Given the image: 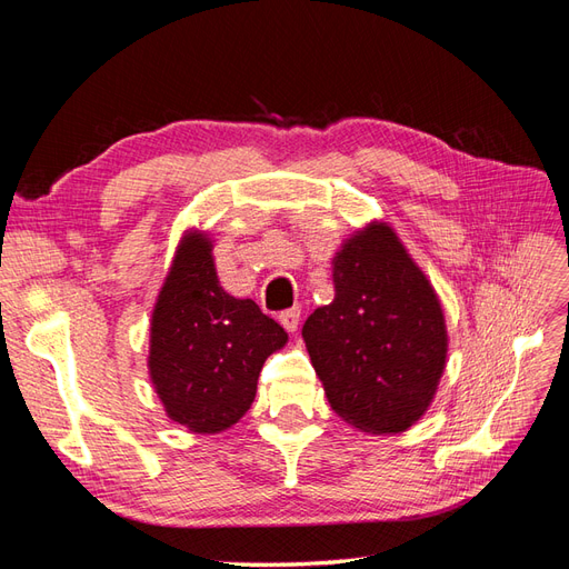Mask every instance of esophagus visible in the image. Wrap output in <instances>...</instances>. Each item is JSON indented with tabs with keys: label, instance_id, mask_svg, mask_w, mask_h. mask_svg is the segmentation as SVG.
Listing matches in <instances>:
<instances>
[{
	"label": "esophagus",
	"instance_id": "1",
	"mask_svg": "<svg viewBox=\"0 0 569 569\" xmlns=\"http://www.w3.org/2000/svg\"><path fill=\"white\" fill-rule=\"evenodd\" d=\"M299 320H301V308H299V306H295V308H287V311H282V313H280V325L284 327L287 332H297Z\"/></svg>",
	"mask_w": 569,
	"mask_h": 569
}]
</instances>
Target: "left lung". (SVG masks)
Here are the masks:
<instances>
[{"label": "left lung", "instance_id": "8db88e82", "mask_svg": "<svg viewBox=\"0 0 569 569\" xmlns=\"http://www.w3.org/2000/svg\"><path fill=\"white\" fill-rule=\"evenodd\" d=\"M332 282V303L301 330L327 401L363 432H403L432 403L446 366L435 289L385 222L341 247Z\"/></svg>", "mask_w": 569, "mask_h": 569}]
</instances>
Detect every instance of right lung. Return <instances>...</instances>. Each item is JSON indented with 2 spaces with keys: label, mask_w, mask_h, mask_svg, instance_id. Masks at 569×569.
Wrapping results in <instances>:
<instances>
[{
  "label": "right lung",
  "mask_w": 569,
  "mask_h": 569,
  "mask_svg": "<svg viewBox=\"0 0 569 569\" xmlns=\"http://www.w3.org/2000/svg\"><path fill=\"white\" fill-rule=\"evenodd\" d=\"M287 332L220 287L211 242L187 234L151 316L149 372L168 418L216 435L251 408L266 358Z\"/></svg>",
  "instance_id": "add662e5"
}]
</instances>
